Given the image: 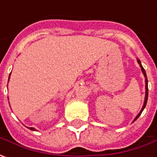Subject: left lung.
Listing matches in <instances>:
<instances>
[{"instance_id": "8db88e82", "label": "left lung", "mask_w": 157, "mask_h": 157, "mask_svg": "<svg viewBox=\"0 0 157 157\" xmlns=\"http://www.w3.org/2000/svg\"><path fill=\"white\" fill-rule=\"evenodd\" d=\"M137 62H138V63L140 64V66H141V68H142V71H143V75H144V76L146 77V79H145V82H146V95H145V101H144V104H143V109H142V110L140 111V113H139L137 116H136V117L135 118V120H134V121H136V120L137 119L138 117L141 116L142 112H143V110L144 109V108H145V106H146V104H147V101H148V95H149V89H148V79H147V75H146V72H145V69H144L143 66H142V64H141V62H140V60H139V59H137Z\"/></svg>"}]
</instances>
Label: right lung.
<instances>
[{
	"label": "right lung",
	"instance_id": "right-lung-1",
	"mask_svg": "<svg viewBox=\"0 0 157 157\" xmlns=\"http://www.w3.org/2000/svg\"><path fill=\"white\" fill-rule=\"evenodd\" d=\"M8 81H9V78H8ZM30 128L31 130H35V128Z\"/></svg>",
	"mask_w": 157,
	"mask_h": 157
}]
</instances>
